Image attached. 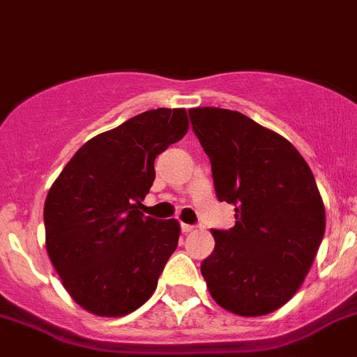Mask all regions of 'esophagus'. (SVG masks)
<instances>
[{
	"label": "esophagus",
	"instance_id": "esophagus-1",
	"mask_svg": "<svg viewBox=\"0 0 357 357\" xmlns=\"http://www.w3.org/2000/svg\"><path fill=\"white\" fill-rule=\"evenodd\" d=\"M194 228H196V226H192V225H181V231H183V234H190V231H194Z\"/></svg>",
	"mask_w": 357,
	"mask_h": 357
}]
</instances>
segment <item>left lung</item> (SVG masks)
Segmentation results:
<instances>
[{
	"label": "left lung",
	"instance_id": "1",
	"mask_svg": "<svg viewBox=\"0 0 357 357\" xmlns=\"http://www.w3.org/2000/svg\"><path fill=\"white\" fill-rule=\"evenodd\" d=\"M212 163L217 199L235 204V226L212 230L201 262L212 298L238 316H262L303 284L325 234V208L302 154L238 111L188 109Z\"/></svg>",
	"mask_w": 357,
	"mask_h": 357
}]
</instances>
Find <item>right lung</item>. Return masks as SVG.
<instances>
[{
	"label": "right lung",
	"instance_id": "obj_1",
	"mask_svg": "<svg viewBox=\"0 0 357 357\" xmlns=\"http://www.w3.org/2000/svg\"><path fill=\"white\" fill-rule=\"evenodd\" d=\"M187 131L185 109L136 114L86 142L50 188L46 252L86 311L126 316L153 296L181 230L176 219L145 217L140 206L156 156Z\"/></svg>",
	"mask_w": 357,
	"mask_h": 357
}]
</instances>
